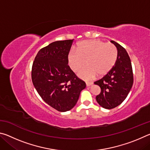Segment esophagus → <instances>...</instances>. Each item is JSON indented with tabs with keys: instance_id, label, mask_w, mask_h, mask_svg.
Masks as SVG:
<instances>
[{
	"instance_id": "obj_1",
	"label": "esophagus",
	"mask_w": 150,
	"mask_h": 150,
	"mask_svg": "<svg viewBox=\"0 0 150 150\" xmlns=\"http://www.w3.org/2000/svg\"><path fill=\"white\" fill-rule=\"evenodd\" d=\"M93 85V83H86V86L87 87H90V86H91Z\"/></svg>"
}]
</instances>
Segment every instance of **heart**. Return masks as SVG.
Returning <instances> with one entry per match:
<instances>
[{
  "label": "heart",
  "mask_w": 150,
  "mask_h": 150,
  "mask_svg": "<svg viewBox=\"0 0 150 150\" xmlns=\"http://www.w3.org/2000/svg\"><path fill=\"white\" fill-rule=\"evenodd\" d=\"M117 57V49L113 44L92 40L80 42L77 51L70 52L68 61L74 71H77L87 63V67L81 70L78 76L82 79L89 81L97 75L103 77L108 74L115 66Z\"/></svg>",
  "instance_id": "obj_1"
}]
</instances>
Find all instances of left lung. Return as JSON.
Segmentation results:
<instances>
[{"instance_id":"8db88e82","label":"left lung","mask_w":150,"mask_h":150,"mask_svg":"<svg viewBox=\"0 0 150 150\" xmlns=\"http://www.w3.org/2000/svg\"><path fill=\"white\" fill-rule=\"evenodd\" d=\"M110 42L117 48V60L108 74L94 83L101 89L96 100L106 109L120 105L128 96L134 81L131 61L126 50L116 42Z\"/></svg>"}]
</instances>
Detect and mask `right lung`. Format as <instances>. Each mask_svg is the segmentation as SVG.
<instances>
[{"label": "right lung", "mask_w": 150, "mask_h": 150, "mask_svg": "<svg viewBox=\"0 0 150 150\" xmlns=\"http://www.w3.org/2000/svg\"><path fill=\"white\" fill-rule=\"evenodd\" d=\"M73 40L56 41L40 50L32 69L33 85L47 105L59 112L72 109L86 87L68 65Z\"/></svg>", "instance_id": "1"}]
</instances>
